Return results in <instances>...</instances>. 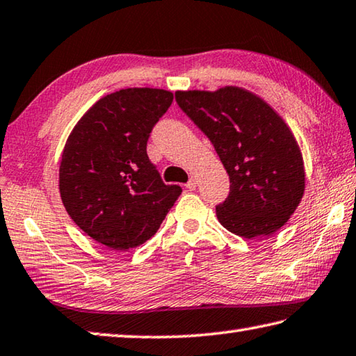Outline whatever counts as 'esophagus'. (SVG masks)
<instances>
[{
  "label": "esophagus",
  "instance_id": "obj_1",
  "mask_svg": "<svg viewBox=\"0 0 356 356\" xmlns=\"http://www.w3.org/2000/svg\"><path fill=\"white\" fill-rule=\"evenodd\" d=\"M185 186H186V188H188V190H191V191H193V190H196V186H197V180H196L195 177H191V179L188 180V184H186Z\"/></svg>",
  "mask_w": 356,
  "mask_h": 356
}]
</instances>
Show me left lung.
Here are the masks:
<instances>
[{"label":"left lung","mask_w":356,"mask_h":356,"mask_svg":"<svg viewBox=\"0 0 356 356\" xmlns=\"http://www.w3.org/2000/svg\"><path fill=\"white\" fill-rule=\"evenodd\" d=\"M179 107L221 159L230 193L218 221L238 236H269L285 225L305 190L300 147L291 129L260 96L240 87L176 92Z\"/></svg>","instance_id":"8db88e82"}]
</instances>
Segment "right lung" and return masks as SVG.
<instances>
[{
    "instance_id": "right-lung-1",
    "label": "right lung",
    "mask_w": 356,
    "mask_h": 356,
    "mask_svg": "<svg viewBox=\"0 0 356 356\" xmlns=\"http://www.w3.org/2000/svg\"><path fill=\"white\" fill-rule=\"evenodd\" d=\"M172 102L161 88L101 98L70 134L59 168L62 202L77 227L115 250L146 243L182 193L166 185L146 145Z\"/></svg>"
}]
</instances>
